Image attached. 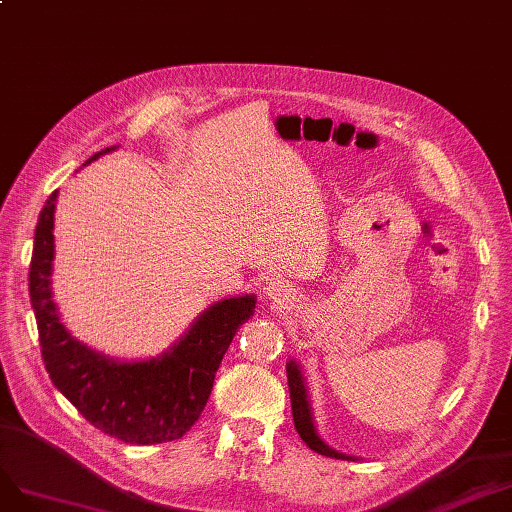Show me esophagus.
Masks as SVG:
<instances>
[{
  "label": "esophagus",
  "mask_w": 512,
  "mask_h": 512,
  "mask_svg": "<svg viewBox=\"0 0 512 512\" xmlns=\"http://www.w3.org/2000/svg\"><path fill=\"white\" fill-rule=\"evenodd\" d=\"M266 295H268V300H272L276 304H285L291 298V289H289L285 280L274 278V280H270L268 287H266Z\"/></svg>",
  "instance_id": "obj_1"
}]
</instances>
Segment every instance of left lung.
<instances>
[{
    "label": "left lung",
    "mask_w": 512,
    "mask_h": 512,
    "mask_svg": "<svg viewBox=\"0 0 512 512\" xmlns=\"http://www.w3.org/2000/svg\"><path fill=\"white\" fill-rule=\"evenodd\" d=\"M287 381H289L291 412H293L295 430H298L300 438L306 442V447H310L312 451L319 453V455H325V457L355 461L357 457L338 453L336 449L329 447V444L319 436L315 419H312V406H310V398H308V387L304 383V374H302L300 364L295 359L287 361Z\"/></svg>",
    "instance_id": "1"
}]
</instances>
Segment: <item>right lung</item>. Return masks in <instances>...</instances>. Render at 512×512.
I'll list each match as a JSON object with an SVG mask.
<instances>
[{"mask_svg":"<svg viewBox=\"0 0 512 512\" xmlns=\"http://www.w3.org/2000/svg\"><path fill=\"white\" fill-rule=\"evenodd\" d=\"M114 148L95 153L85 166ZM57 193L40 212L29 266V298L46 372L104 434L129 444L176 440L200 419L221 359L240 325L253 317L257 298L244 293L210 304L170 349L151 359H114L91 349L65 327L53 300Z\"/></svg>","mask_w":512,"mask_h":512,"instance_id":"obj_1","label":"right lung"}]
</instances>
